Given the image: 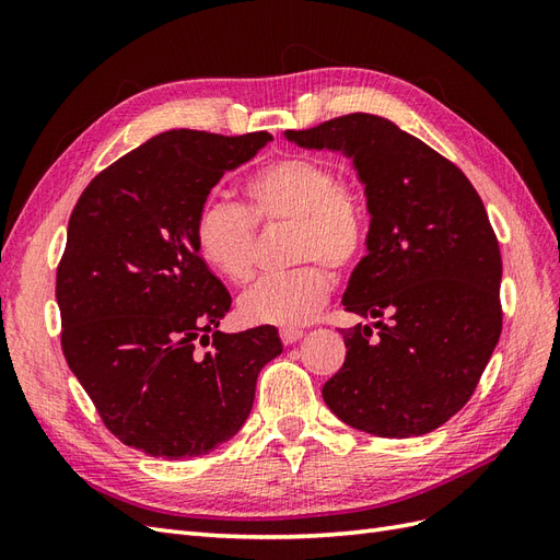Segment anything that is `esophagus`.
Here are the masks:
<instances>
[{"instance_id":"1","label":"esophagus","mask_w":560,"mask_h":560,"mask_svg":"<svg viewBox=\"0 0 560 560\" xmlns=\"http://www.w3.org/2000/svg\"><path fill=\"white\" fill-rule=\"evenodd\" d=\"M301 336H303L301 329H280V338L284 346H294Z\"/></svg>"}]
</instances>
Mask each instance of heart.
Wrapping results in <instances>:
<instances>
[{"label": "heart", "instance_id": "obj_1", "mask_svg": "<svg viewBox=\"0 0 560 560\" xmlns=\"http://www.w3.org/2000/svg\"><path fill=\"white\" fill-rule=\"evenodd\" d=\"M245 194L249 212L233 200L208 198L194 222L198 254L231 282H247L254 273L257 222H296V261L322 259L348 268L364 249L369 226L362 200L327 161L306 154L270 161L247 179ZM331 290L329 270L308 264L252 284L238 311L252 325L299 327L325 308Z\"/></svg>", "mask_w": 560, "mask_h": 560}]
</instances>
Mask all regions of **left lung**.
<instances>
[{
  "label": "left lung",
  "mask_w": 560,
  "mask_h": 560,
  "mask_svg": "<svg viewBox=\"0 0 560 560\" xmlns=\"http://www.w3.org/2000/svg\"><path fill=\"white\" fill-rule=\"evenodd\" d=\"M303 149L341 151L364 184L366 257L343 294L346 362L322 397L346 425L387 439L436 430L469 401L502 331L500 245L471 182L376 114L287 130ZM385 314L389 323H381Z\"/></svg>",
  "instance_id": "1"
}]
</instances>
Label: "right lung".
I'll use <instances>...</instances> for the list:
<instances>
[{
  "label": "right lung",
  "instance_id": "obj_1",
  "mask_svg": "<svg viewBox=\"0 0 560 560\" xmlns=\"http://www.w3.org/2000/svg\"><path fill=\"white\" fill-rule=\"evenodd\" d=\"M273 135L167 130L83 189L67 226L56 299L62 352L107 430L147 455H206L245 425L276 327L219 331L231 294L194 222L224 173Z\"/></svg>",
  "mask_w": 560,
  "mask_h": 560
}]
</instances>
